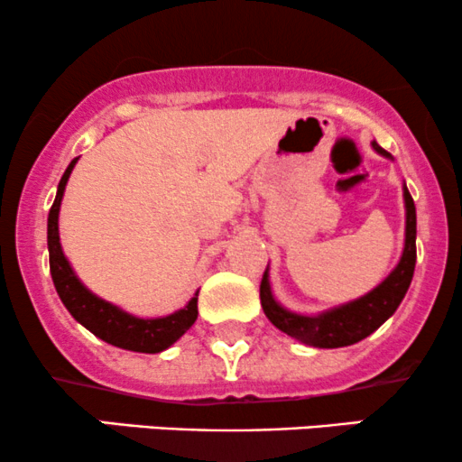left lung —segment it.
Here are the masks:
<instances>
[{"label": "left lung", "mask_w": 462, "mask_h": 462, "mask_svg": "<svg viewBox=\"0 0 462 462\" xmlns=\"http://www.w3.org/2000/svg\"><path fill=\"white\" fill-rule=\"evenodd\" d=\"M374 147L383 156H391L384 152L378 143ZM404 201H406V245L402 261L393 269V273L384 280L383 284L375 286L371 293L365 295L356 301H349L346 306L323 312L317 317L295 315V312L284 310L278 301L273 300L272 286H269V275L264 269L261 280V304L267 319L273 323L278 330H282L289 337L298 338L312 347H346L354 343L363 341L371 332L378 330L383 323L389 319L397 310L400 301L404 300L408 286H411L412 272L417 263V213L415 201L404 187Z\"/></svg>", "instance_id": "obj_1"}]
</instances>
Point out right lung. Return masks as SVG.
<instances>
[{
	"mask_svg": "<svg viewBox=\"0 0 462 462\" xmlns=\"http://www.w3.org/2000/svg\"><path fill=\"white\" fill-rule=\"evenodd\" d=\"M78 158H73L67 167L65 176L58 184V193L54 204L50 208V219H47V247H50V272L54 286L60 295L62 304L71 312L73 319L82 323L87 330H91L95 337L110 346L130 349V352L143 354H158L162 349L178 341L184 332L193 326L198 319V298L189 301L182 310L173 312L161 319H139L128 312L119 310L108 301L95 298L91 291L87 289L69 267L65 254L60 247V236H58V213H60V199L65 193V184L73 171V164Z\"/></svg>",
	"mask_w": 462,
	"mask_h": 462,
	"instance_id": "obj_1",
	"label": "right lung"
}]
</instances>
